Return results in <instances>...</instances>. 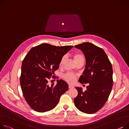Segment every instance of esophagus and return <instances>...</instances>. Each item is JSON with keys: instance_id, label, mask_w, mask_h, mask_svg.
I'll use <instances>...</instances> for the list:
<instances>
[{"instance_id": "obj_1", "label": "esophagus", "mask_w": 129, "mask_h": 129, "mask_svg": "<svg viewBox=\"0 0 129 129\" xmlns=\"http://www.w3.org/2000/svg\"><path fill=\"white\" fill-rule=\"evenodd\" d=\"M68 88H69V89H73L74 88V87L72 85H68Z\"/></svg>"}]
</instances>
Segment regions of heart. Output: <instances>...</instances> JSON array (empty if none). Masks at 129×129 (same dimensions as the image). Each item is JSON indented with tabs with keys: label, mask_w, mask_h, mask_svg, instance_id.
Segmentation results:
<instances>
[{
	"label": "heart",
	"mask_w": 129,
	"mask_h": 129,
	"mask_svg": "<svg viewBox=\"0 0 129 129\" xmlns=\"http://www.w3.org/2000/svg\"><path fill=\"white\" fill-rule=\"evenodd\" d=\"M65 58V56H63L62 58V59L61 60V62H60V63H59L60 66H62V65L64 62ZM74 61L76 63L79 61H84V56L81 53H76L74 55ZM63 77L64 79V80L69 83H74L76 81V76L72 73H66L63 76Z\"/></svg>",
	"instance_id": "heart-1"
}]
</instances>
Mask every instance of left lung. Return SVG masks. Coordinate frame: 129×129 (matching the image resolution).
Instances as JSON below:
<instances>
[{"label":"left lung","instance_id":"obj_1","mask_svg":"<svg viewBox=\"0 0 129 129\" xmlns=\"http://www.w3.org/2000/svg\"><path fill=\"white\" fill-rule=\"evenodd\" d=\"M85 58V66L79 81L89 83L87 90L76 87L78 95L74 101L77 108L91 114L102 108L107 101L113 87V68L104 50L89 42L76 45Z\"/></svg>","mask_w":129,"mask_h":129}]
</instances>
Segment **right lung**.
Wrapping results in <instances>:
<instances>
[{"instance_id":"1","label":"right lung","mask_w":129,"mask_h":129,"mask_svg":"<svg viewBox=\"0 0 129 129\" xmlns=\"http://www.w3.org/2000/svg\"><path fill=\"white\" fill-rule=\"evenodd\" d=\"M73 47L42 44L31 48L25 56L20 84L26 101L34 110L44 113L53 109L68 90V85L63 80H57L55 85H49L48 81L58 68L63 56Z\"/></svg>"}]
</instances>
